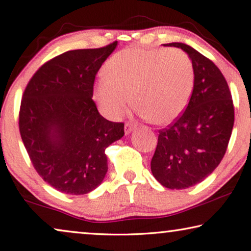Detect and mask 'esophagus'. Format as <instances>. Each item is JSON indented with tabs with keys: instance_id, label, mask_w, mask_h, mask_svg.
<instances>
[{
	"instance_id": "34e87169",
	"label": "esophagus",
	"mask_w": 251,
	"mask_h": 251,
	"mask_svg": "<svg viewBox=\"0 0 251 251\" xmlns=\"http://www.w3.org/2000/svg\"><path fill=\"white\" fill-rule=\"evenodd\" d=\"M135 127H136V125L132 124V123H126V124H125V134H129L130 132H133V130L135 129Z\"/></svg>"
}]
</instances>
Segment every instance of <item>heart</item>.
Returning a JSON list of instances; mask_svg holds the SVG:
<instances>
[{"label":"heart","instance_id":"obj_1","mask_svg":"<svg viewBox=\"0 0 251 251\" xmlns=\"http://www.w3.org/2000/svg\"><path fill=\"white\" fill-rule=\"evenodd\" d=\"M96 82L94 98L102 114L118 118L130 102L142 117L157 125L176 121L193 89L192 63L177 49L129 48L115 53Z\"/></svg>","mask_w":251,"mask_h":251}]
</instances>
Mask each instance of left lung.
Listing matches in <instances>:
<instances>
[{
    "mask_svg": "<svg viewBox=\"0 0 251 251\" xmlns=\"http://www.w3.org/2000/svg\"><path fill=\"white\" fill-rule=\"evenodd\" d=\"M180 48L192 61L194 83L184 113L168 128L160 130L151 170L163 186L181 190L208 177L228 147L234 109L228 83L214 63L185 43Z\"/></svg>",
    "mask_w": 251,
    "mask_h": 251,
    "instance_id": "1",
    "label": "left lung"
}]
</instances>
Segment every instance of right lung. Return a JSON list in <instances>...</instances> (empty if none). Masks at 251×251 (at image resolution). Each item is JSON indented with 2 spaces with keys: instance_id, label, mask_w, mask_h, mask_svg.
<instances>
[{
  "instance_id": "1",
  "label": "right lung",
  "mask_w": 251,
  "mask_h": 251,
  "mask_svg": "<svg viewBox=\"0 0 251 251\" xmlns=\"http://www.w3.org/2000/svg\"><path fill=\"white\" fill-rule=\"evenodd\" d=\"M117 42L71 50L51 59L27 83L19 127L43 180L66 194L95 190L108 170L105 150L124 136V124L107 121L93 100L98 70Z\"/></svg>"
}]
</instances>
